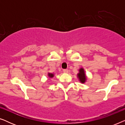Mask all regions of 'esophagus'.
I'll return each instance as SVG.
<instances>
[{
    "instance_id": "esophagus-1",
    "label": "esophagus",
    "mask_w": 125,
    "mask_h": 125,
    "mask_svg": "<svg viewBox=\"0 0 125 125\" xmlns=\"http://www.w3.org/2000/svg\"><path fill=\"white\" fill-rule=\"evenodd\" d=\"M63 72L64 73H68V69H64L63 70Z\"/></svg>"
}]
</instances>
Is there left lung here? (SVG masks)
Masks as SVG:
<instances>
[{
	"instance_id": "8db88e82",
	"label": "left lung",
	"mask_w": 125,
	"mask_h": 125,
	"mask_svg": "<svg viewBox=\"0 0 125 125\" xmlns=\"http://www.w3.org/2000/svg\"><path fill=\"white\" fill-rule=\"evenodd\" d=\"M77 77L81 83H85L86 81V77L85 73V71L83 68H80L79 69V73L77 74Z\"/></svg>"
}]
</instances>
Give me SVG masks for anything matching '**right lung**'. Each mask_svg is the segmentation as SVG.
<instances>
[{"label":"right lung","mask_w":125,"mask_h":125,"mask_svg":"<svg viewBox=\"0 0 125 125\" xmlns=\"http://www.w3.org/2000/svg\"><path fill=\"white\" fill-rule=\"evenodd\" d=\"M48 76L49 77H50V78H52V77H53L54 74H52V73H48Z\"/></svg>","instance_id":"right-lung-1"}]
</instances>
